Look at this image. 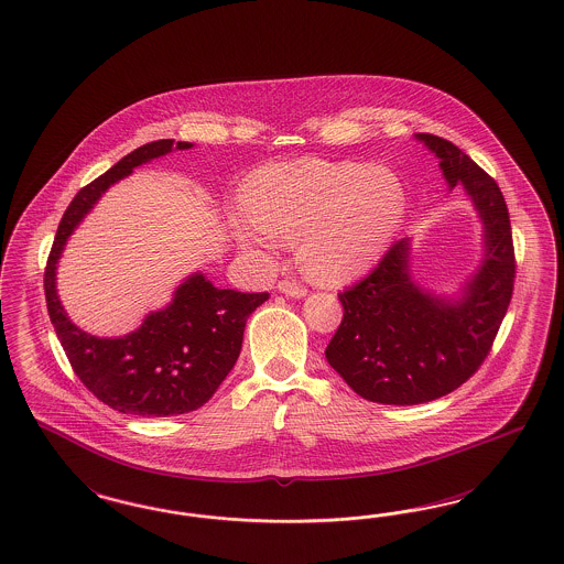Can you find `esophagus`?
Returning a JSON list of instances; mask_svg holds the SVG:
<instances>
[{"mask_svg": "<svg viewBox=\"0 0 564 564\" xmlns=\"http://www.w3.org/2000/svg\"><path fill=\"white\" fill-rule=\"evenodd\" d=\"M278 291L282 292V294H286V296H296V299L307 294L305 286H301V284L292 282V280H280V282H278Z\"/></svg>", "mask_w": 564, "mask_h": 564, "instance_id": "1", "label": "esophagus"}]
</instances>
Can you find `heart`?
Returning a JSON list of instances; mask_svg holds the SVG:
<instances>
[{
    "instance_id": "heart-1",
    "label": "heart",
    "mask_w": 564,
    "mask_h": 564,
    "mask_svg": "<svg viewBox=\"0 0 564 564\" xmlns=\"http://www.w3.org/2000/svg\"><path fill=\"white\" fill-rule=\"evenodd\" d=\"M251 214L238 216L249 247L299 238L305 270L326 282L365 272L388 247L402 218V188L392 172L348 162L301 160L254 172Z\"/></svg>"
}]
</instances>
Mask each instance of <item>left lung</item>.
<instances>
[{
	"label": "left lung",
	"instance_id": "obj_1",
	"mask_svg": "<svg viewBox=\"0 0 564 564\" xmlns=\"http://www.w3.org/2000/svg\"><path fill=\"white\" fill-rule=\"evenodd\" d=\"M440 160L451 186L463 184L486 226V257L458 301L419 289L409 275V240L338 294L345 315L326 348L359 397L382 404H421L446 397L490 355L514 289L509 207L490 174L455 143L417 134Z\"/></svg>",
	"mask_w": 564,
	"mask_h": 564
}]
</instances>
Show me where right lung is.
<instances>
[{
  "mask_svg": "<svg viewBox=\"0 0 564 564\" xmlns=\"http://www.w3.org/2000/svg\"><path fill=\"white\" fill-rule=\"evenodd\" d=\"M193 143L162 139L130 151L106 174L83 186L55 232L43 286L50 319L78 380L109 409L139 417L191 413L214 397L237 364L249 315L270 299L268 292L216 289L203 273L182 282L164 311L122 338H97L74 326L55 292V265L80 219L113 182L137 165Z\"/></svg>",
  "mask_w": 564,
  "mask_h": 564,
  "instance_id": "1",
  "label": "right lung"
}]
</instances>
